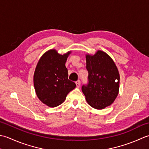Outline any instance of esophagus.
Segmentation results:
<instances>
[{"mask_svg":"<svg viewBox=\"0 0 149 149\" xmlns=\"http://www.w3.org/2000/svg\"><path fill=\"white\" fill-rule=\"evenodd\" d=\"M76 85H77V87H80V80H78V81H76Z\"/></svg>","mask_w":149,"mask_h":149,"instance_id":"obj_1","label":"esophagus"}]
</instances>
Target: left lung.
Wrapping results in <instances>:
<instances>
[{
	"mask_svg": "<svg viewBox=\"0 0 149 149\" xmlns=\"http://www.w3.org/2000/svg\"><path fill=\"white\" fill-rule=\"evenodd\" d=\"M86 58L89 83L81 90L88 104L96 109H104L113 104L119 93V71L104 51L98 50L93 55L86 54Z\"/></svg>",
	"mask_w": 149,
	"mask_h": 149,
	"instance_id": "8db88e82",
	"label": "left lung"
}]
</instances>
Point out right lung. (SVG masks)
<instances>
[{"label":"right lung","mask_w":149,"mask_h":149,"mask_svg":"<svg viewBox=\"0 0 149 149\" xmlns=\"http://www.w3.org/2000/svg\"><path fill=\"white\" fill-rule=\"evenodd\" d=\"M71 53L69 51L61 54L56 49H49L38 60L33 76L36 95L47 105L54 107L64 102L68 94L76 87L68 79L65 62Z\"/></svg>","instance_id":"1"}]
</instances>
